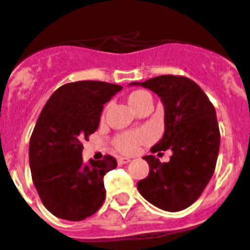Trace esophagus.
Instances as JSON below:
<instances>
[{
    "label": "esophagus",
    "mask_w": 250,
    "mask_h": 250,
    "mask_svg": "<svg viewBox=\"0 0 250 250\" xmlns=\"http://www.w3.org/2000/svg\"><path fill=\"white\" fill-rule=\"evenodd\" d=\"M130 161V159L129 158H123V156H120V158L118 159V163L120 165H123V164H127V163H129Z\"/></svg>",
    "instance_id": "1"
}]
</instances>
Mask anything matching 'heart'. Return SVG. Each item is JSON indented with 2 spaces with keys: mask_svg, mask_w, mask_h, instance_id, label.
Masks as SVG:
<instances>
[{
  "mask_svg": "<svg viewBox=\"0 0 250 250\" xmlns=\"http://www.w3.org/2000/svg\"><path fill=\"white\" fill-rule=\"evenodd\" d=\"M151 98L149 92L144 91V90H136V91L131 92L129 95L130 106L135 110L138 106L144 103L146 99ZM147 140V134L144 131H136V132H123L120 135H118L114 139L115 147L123 154H131L136 150V147L140 144H143L144 141Z\"/></svg>",
  "mask_w": 250,
  "mask_h": 250,
  "instance_id": "obj_1",
  "label": "heart"
}]
</instances>
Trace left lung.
<instances>
[{"label":"left lung","mask_w":250,"mask_h":250,"mask_svg":"<svg viewBox=\"0 0 250 250\" xmlns=\"http://www.w3.org/2000/svg\"><path fill=\"white\" fill-rule=\"evenodd\" d=\"M130 85H141L161 99L165 131L151 152L173 151L167 163L154 155L143 158L150 171L138 190L163 210H183L202 195L215 170L220 146L215 109L200 86L185 76L161 75Z\"/></svg>","instance_id":"8db88e82"}]
</instances>
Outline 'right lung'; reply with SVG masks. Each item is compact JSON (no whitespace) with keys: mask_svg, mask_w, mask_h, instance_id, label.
I'll return each instance as SVG.
<instances>
[{"mask_svg":"<svg viewBox=\"0 0 250 250\" xmlns=\"http://www.w3.org/2000/svg\"><path fill=\"white\" fill-rule=\"evenodd\" d=\"M123 89L103 81L65 83L51 95L30 139V167L40 199L60 219L80 222L100 209L111 155L83 164V140L99 127L104 104Z\"/></svg>","mask_w":250,"mask_h":250,"instance_id":"obj_1","label":"right lung"}]
</instances>
